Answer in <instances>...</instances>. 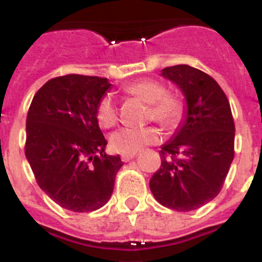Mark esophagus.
I'll list each match as a JSON object with an SVG mask.
<instances>
[{
    "label": "esophagus",
    "instance_id": "esophagus-1",
    "mask_svg": "<svg viewBox=\"0 0 262 262\" xmlns=\"http://www.w3.org/2000/svg\"><path fill=\"white\" fill-rule=\"evenodd\" d=\"M135 156H136V154L122 155V156H120V159H122V161H124V163H127V161H131V160H133Z\"/></svg>",
    "mask_w": 262,
    "mask_h": 262
}]
</instances>
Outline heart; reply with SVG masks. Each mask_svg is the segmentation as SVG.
<instances>
[{
    "label": "heart",
    "mask_w": 262,
    "mask_h": 262,
    "mask_svg": "<svg viewBox=\"0 0 262 262\" xmlns=\"http://www.w3.org/2000/svg\"><path fill=\"white\" fill-rule=\"evenodd\" d=\"M123 90L129 96L140 98L149 105L148 119H154L165 129H173L178 126L184 117L185 105L180 97L166 93V88L161 82L152 78L134 81L127 84ZM97 122L103 128L113 127L117 123L118 108L114 98L106 94L97 106ZM161 139V134L154 126L142 128H120L110 136V148L117 154H136L147 145L156 144Z\"/></svg>",
    "instance_id": "b5f03b06"
}]
</instances>
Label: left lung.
Masks as SVG:
<instances>
[{"label": "left lung", "mask_w": 262, "mask_h": 262, "mask_svg": "<svg viewBox=\"0 0 262 262\" xmlns=\"http://www.w3.org/2000/svg\"><path fill=\"white\" fill-rule=\"evenodd\" d=\"M161 76L181 89L186 101L184 119L161 145V166L149 187L160 205L191 211L219 194L235 145L230 102L211 76L190 66L166 67Z\"/></svg>", "instance_id": "left-lung-1"}]
</instances>
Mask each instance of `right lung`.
I'll return each instance as SVG.
<instances>
[{
	"label": "right lung",
	"instance_id": "obj_1",
	"mask_svg": "<svg viewBox=\"0 0 262 262\" xmlns=\"http://www.w3.org/2000/svg\"><path fill=\"white\" fill-rule=\"evenodd\" d=\"M107 78L67 75L47 81L32 98L25 154L40 189L75 212L98 210L114 190L123 161L108 156L97 106L110 90Z\"/></svg>",
	"mask_w": 262,
	"mask_h": 262
}]
</instances>
